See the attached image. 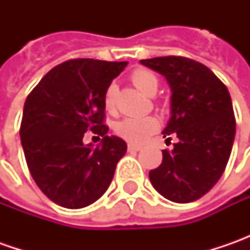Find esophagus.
Instances as JSON below:
<instances>
[{
  "label": "esophagus",
  "instance_id": "esophagus-1",
  "mask_svg": "<svg viewBox=\"0 0 250 250\" xmlns=\"http://www.w3.org/2000/svg\"><path fill=\"white\" fill-rule=\"evenodd\" d=\"M142 149L138 145H128V151H139Z\"/></svg>",
  "mask_w": 250,
  "mask_h": 250
}]
</instances>
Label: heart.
Returning a JSON list of instances; mask_svg holds the SVG:
<instances>
[{
  "label": "heart",
  "instance_id": "1",
  "mask_svg": "<svg viewBox=\"0 0 250 250\" xmlns=\"http://www.w3.org/2000/svg\"><path fill=\"white\" fill-rule=\"evenodd\" d=\"M130 79L143 94H146V96L156 94L157 87H159V81L153 72H150L147 69H142V68L135 69L130 75ZM117 94H118L117 83H110L104 91V97H103L104 107L110 112L115 110ZM159 120L154 117H129V118H125L117 124L115 132L118 136H121L126 142L133 143V145H140L147 139L150 135H153L159 129Z\"/></svg>",
  "mask_w": 250,
  "mask_h": 250
}]
</instances>
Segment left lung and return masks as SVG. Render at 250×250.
Segmentation results:
<instances>
[{
	"label": "left lung",
	"mask_w": 250,
	"mask_h": 250,
	"mask_svg": "<svg viewBox=\"0 0 250 250\" xmlns=\"http://www.w3.org/2000/svg\"><path fill=\"white\" fill-rule=\"evenodd\" d=\"M140 62L166 76L171 118L164 138L177 135L174 149L149 172L160 195L175 203L197 200L221 178L235 138V115L227 86L206 65L187 57H157Z\"/></svg>",
	"instance_id": "obj_1"
}]
</instances>
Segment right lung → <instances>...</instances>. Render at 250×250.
Returning <instances> with one entry per match:
<instances>
[{
  "mask_svg": "<svg viewBox=\"0 0 250 250\" xmlns=\"http://www.w3.org/2000/svg\"><path fill=\"white\" fill-rule=\"evenodd\" d=\"M128 62L76 58L54 66L24 101L21 140L36 185L54 203L82 208L110 187L126 143L107 136L103 103L107 86ZM87 130L103 136L83 145Z\"/></svg>",
  "mask_w": 250,
  "mask_h": 250,
  "instance_id": "1",
  "label": "right lung"
}]
</instances>
